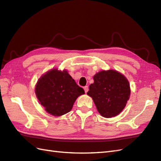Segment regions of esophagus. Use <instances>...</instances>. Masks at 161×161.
<instances>
[{"label":"esophagus","instance_id":"esophagus-1","mask_svg":"<svg viewBox=\"0 0 161 161\" xmlns=\"http://www.w3.org/2000/svg\"><path fill=\"white\" fill-rule=\"evenodd\" d=\"M84 90H85V92H86H86H88V91H89V87H88V86H84Z\"/></svg>","mask_w":161,"mask_h":161}]
</instances>
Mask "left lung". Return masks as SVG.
Instances as JSON below:
<instances>
[{
  "instance_id": "left-lung-1",
  "label": "left lung",
  "mask_w": 161,
  "mask_h": 161,
  "mask_svg": "<svg viewBox=\"0 0 161 161\" xmlns=\"http://www.w3.org/2000/svg\"><path fill=\"white\" fill-rule=\"evenodd\" d=\"M93 80L87 95L92 97L99 113L107 118L119 115L130 99L128 80L115 70L97 72Z\"/></svg>"
}]
</instances>
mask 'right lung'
<instances>
[{
    "mask_svg": "<svg viewBox=\"0 0 161 161\" xmlns=\"http://www.w3.org/2000/svg\"><path fill=\"white\" fill-rule=\"evenodd\" d=\"M35 92L46 112L56 117L69 112L78 97L85 94L84 89L77 85L66 69L62 71L58 69H52L41 76Z\"/></svg>",
    "mask_w": 161,
    "mask_h": 161,
    "instance_id": "right-lung-1",
    "label": "right lung"
}]
</instances>
